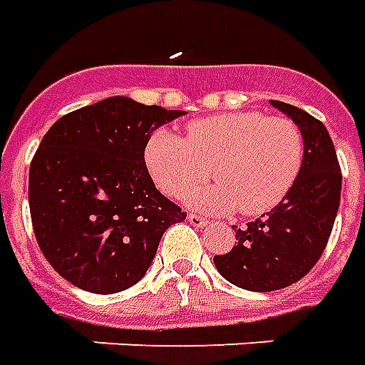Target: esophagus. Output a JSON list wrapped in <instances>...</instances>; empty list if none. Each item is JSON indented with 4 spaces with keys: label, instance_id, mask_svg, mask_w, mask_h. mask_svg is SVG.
<instances>
[{
    "label": "esophagus",
    "instance_id": "1",
    "mask_svg": "<svg viewBox=\"0 0 365 365\" xmlns=\"http://www.w3.org/2000/svg\"><path fill=\"white\" fill-rule=\"evenodd\" d=\"M188 222H190L195 228H202V226L208 224V220L202 218V216H198V214H188Z\"/></svg>",
    "mask_w": 365,
    "mask_h": 365
}]
</instances>
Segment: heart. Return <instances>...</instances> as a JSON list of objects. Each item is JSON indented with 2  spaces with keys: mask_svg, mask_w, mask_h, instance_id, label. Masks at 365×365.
Wrapping results in <instances>:
<instances>
[{
  "mask_svg": "<svg viewBox=\"0 0 365 365\" xmlns=\"http://www.w3.org/2000/svg\"><path fill=\"white\" fill-rule=\"evenodd\" d=\"M147 167L165 195L178 196L208 177L214 185L190 190L200 210L259 216L273 210L299 180L304 137L287 118L230 112L192 121L187 139L157 129L145 149Z\"/></svg>",
  "mask_w": 365,
  "mask_h": 365,
  "instance_id": "b5f03b06",
  "label": "heart"
}]
</instances>
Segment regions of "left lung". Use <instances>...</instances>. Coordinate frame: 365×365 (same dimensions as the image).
<instances>
[{
	"instance_id": "left-lung-1",
	"label": "left lung",
	"mask_w": 365,
	"mask_h": 365,
	"mask_svg": "<svg viewBox=\"0 0 365 365\" xmlns=\"http://www.w3.org/2000/svg\"><path fill=\"white\" fill-rule=\"evenodd\" d=\"M304 137L299 180L281 202L236 232V245L214 255L220 275L245 291L267 293L293 285L314 267L334 226L342 173L322 121L297 106L271 100Z\"/></svg>"
}]
</instances>
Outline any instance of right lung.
Wrapping results in <instances>:
<instances>
[{"label":"right lung","mask_w":365,"mask_h":365,"mask_svg":"<svg viewBox=\"0 0 365 365\" xmlns=\"http://www.w3.org/2000/svg\"><path fill=\"white\" fill-rule=\"evenodd\" d=\"M182 113L112 96L46 131L31 161L29 208L38 247L61 277L112 294L145 275L165 230L187 218L155 187L145 147Z\"/></svg>","instance_id":"right-lung-1"}]
</instances>
